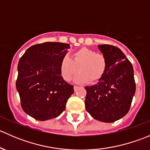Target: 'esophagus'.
<instances>
[{
    "label": "esophagus",
    "instance_id": "esophagus-1",
    "mask_svg": "<svg viewBox=\"0 0 150 150\" xmlns=\"http://www.w3.org/2000/svg\"><path fill=\"white\" fill-rule=\"evenodd\" d=\"M78 86H74V90H75V91H76L77 89H78Z\"/></svg>",
    "mask_w": 150,
    "mask_h": 150
}]
</instances>
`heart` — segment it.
<instances>
[{
  "label": "heart",
  "mask_w": 150,
  "mask_h": 150,
  "mask_svg": "<svg viewBox=\"0 0 150 150\" xmlns=\"http://www.w3.org/2000/svg\"><path fill=\"white\" fill-rule=\"evenodd\" d=\"M107 69V60L102 53L93 49L81 48L71 54V58L64 56L61 60L59 71L61 76L67 82L75 77L76 83L97 82L105 74Z\"/></svg>",
  "instance_id": "b5f03b06"
}]
</instances>
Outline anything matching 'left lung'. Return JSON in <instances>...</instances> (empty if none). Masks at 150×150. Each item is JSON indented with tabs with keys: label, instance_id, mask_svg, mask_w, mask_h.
<instances>
[{
	"label": "left lung",
	"instance_id": "obj_1",
	"mask_svg": "<svg viewBox=\"0 0 150 150\" xmlns=\"http://www.w3.org/2000/svg\"><path fill=\"white\" fill-rule=\"evenodd\" d=\"M107 60L105 74L94 86L86 87V109L96 120L112 122L129 111L136 91L134 68L117 47L99 46Z\"/></svg>",
	"mask_w": 150,
	"mask_h": 150
}]
</instances>
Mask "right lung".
Instances as JSON below:
<instances>
[{
	"label": "right lung",
	"mask_w": 150,
	"mask_h": 150,
	"mask_svg": "<svg viewBox=\"0 0 150 150\" xmlns=\"http://www.w3.org/2000/svg\"><path fill=\"white\" fill-rule=\"evenodd\" d=\"M69 44L46 42L33 45L18 63L16 86L22 108L38 120L59 115L73 93V86L61 76L59 65Z\"/></svg>",
	"instance_id": "right-lung-1"
}]
</instances>
